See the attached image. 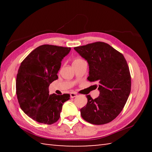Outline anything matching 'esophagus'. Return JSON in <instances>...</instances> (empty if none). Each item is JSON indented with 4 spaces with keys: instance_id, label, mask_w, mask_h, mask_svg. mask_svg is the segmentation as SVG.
I'll list each match as a JSON object with an SVG mask.
<instances>
[{
    "instance_id": "34e87169",
    "label": "esophagus",
    "mask_w": 152,
    "mask_h": 152,
    "mask_svg": "<svg viewBox=\"0 0 152 152\" xmlns=\"http://www.w3.org/2000/svg\"><path fill=\"white\" fill-rule=\"evenodd\" d=\"M76 96H77V94L76 93V92H71V93H70V97L71 98H74Z\"/></svg>"
}]
</instances>
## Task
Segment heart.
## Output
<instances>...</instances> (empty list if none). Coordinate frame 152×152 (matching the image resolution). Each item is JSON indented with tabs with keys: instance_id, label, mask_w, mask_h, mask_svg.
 Segmentation results:
<instances>
[{
	"instance_id": "b5f03b06",
	"label": "heart",
	"mask_w": 152,
	"mask_h": 152,
	"mask_svg": "<svg viewBox=\"0 0 152 152\" xmlns=\"http://www.w3.org/2000/svg\"><path fill=\"white\" fill-rule=\"evenodd\" d=\"M81 60H81V59H76V60H74V62H76V61H81Z\"/></svg>"
}]
</instances>
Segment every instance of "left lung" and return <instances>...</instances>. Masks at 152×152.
<instances>
[{
	"mask_svg": "<svg viewBox=\"0 0 152 152\" xmlns=\"http://www.w3.org/2000/svg\"><path fill=\"white\" fill-rule=\"evenodd\" d=\"M74 50L88 61L87 79L97 82L100 91L94 99L87 95L88 102L80 109L82 117L94 125L112 121L121 112L131 92L132 81L127 61L122 53L104 42L89 43Z\"/></svg>",
	"mask_w": 152,
	"mask_h": 152,
	"instance_id": "1",
	"label": "left lung"
}]
</instances>
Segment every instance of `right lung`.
<instances>
[{
    "mask_svg": "<svg viewBox=\"0 0 152 152\" xmlns=\"http://www.w3.org/2000/svg\"><path fill=\"white\" fill-rule=\"evenodd\" d=\"M71 50L52 45H40L20 64L16 80V93L20 109L32 119L51 125L60 119L64 102L70 94H49V86L58 78L61 61Z\"/></svg>",
    "mask_w": 152,
    "mask_h": 152,
    "instance_id": "add662e5",
    "label": "right lung"
}]
</instances>
